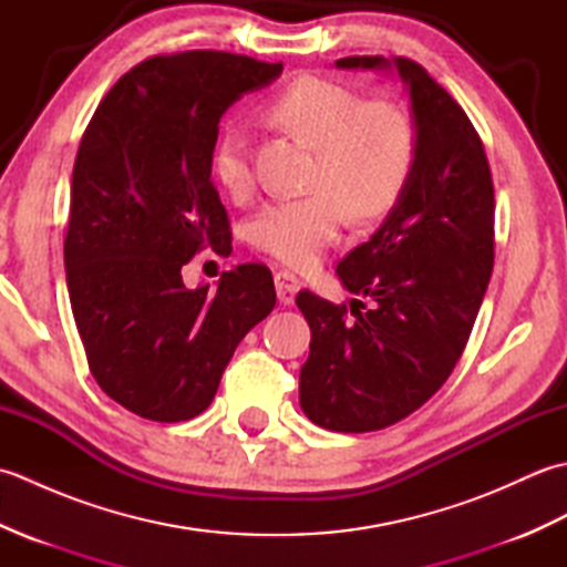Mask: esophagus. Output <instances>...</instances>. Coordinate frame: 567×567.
<instances>
[{
	"mask_svg": "<svg viewBox=\"0 0 567 567\" xmlns=\"http://www.w3.org/2000/svg\"><path fill=\"white\" fill-rule=\"evenodd\" d=\"M299 277L290 270H280L275 275V290H277V299H280L282 305H292L295 302V295L299 292Z\"/></svg>",
	"mask_w": 567,
	"mask_h": 567,
	"instance_id": "obj_1",
	"label": "esophagus"
}]
</instances>
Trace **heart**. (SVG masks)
Listing matches in <instances>:
<instances>
[{
	"instance_id": "obj_1",
	"label": "heart",
	"mask_w": 567,
	"mask_h": 567,
	"mask_svg": "<svg viewBox=\"0 0 567 567\" xmlns=\"http://www.w3.org/2000/svg\"><path fill=\"white\" fill-rule=\"evenodd\" d=\"M268 116L315 148L307 197L275 199L252 216L250 244L292 268H307L339 236L346 209L355 219L390 212L414 175L419 131L412 114L390 100L327 78L302 75L275 94ZM214 179L231 195L252 185L240 131L226 128L212 148Z\"/></svg>"
}]
</instances>
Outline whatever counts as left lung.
I'll use <instances>...</instances> for the list:
<instances>
[{
	"mask_svg": "<svg viewBox=\"0 0 567 567\" xmlns=\"http://www.w3.org/2000/svg\"><path fill=\"white\" fill-rule=\"evenodd\" d=\"M339 68H390L351 55ZM419 131V155L394 209L370 240L339 262L348 292L333 305L302 290L311 329L299 402L317 426L365 433L392 426L449 380L473 331L495 265V187L483 138L429 72L394 58Z\"/></svg>",
	"mask_w": 567,
	"mask_h": 567,
	"instance_id": "left-lung-1",
	"label": "left lung"
}]
</instances>
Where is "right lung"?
<instances>
[{"instance_id": "obj_1", "label": "right lung", "mask_w": 567, "mask_h": 567, "mask_svg": "<svg viewBox=\"0 0 567 567\" xmlns=\"http://www.w3.org/2000/svg\"><path fill=\"white\" fill-rule=\"evenodd\" d=\"M280 72L224 51L153 55L118 78L82 134L63 244L70 307L94 380L143 419L202 414L275 307L262 262L221 272L216 290H187L183 265L231 244L212 148L228 106Z\"/></svg>"}]
</instances>
